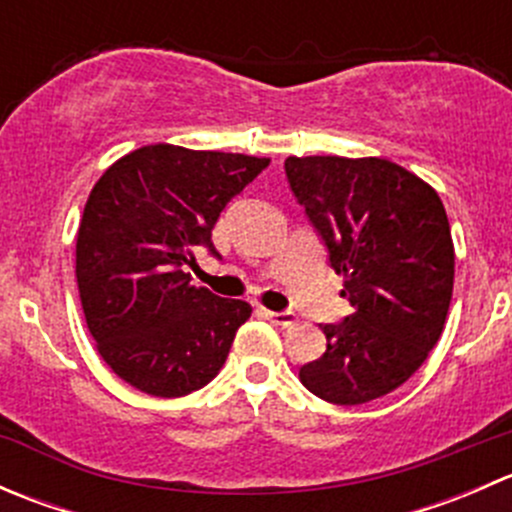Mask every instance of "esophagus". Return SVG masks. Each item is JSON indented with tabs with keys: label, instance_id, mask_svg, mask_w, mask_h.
<instances>
[{
	"label": "esophagus",
	"instance_id": "obj_1",
	"mask_svg": "<svg viewBox=\"0 0 512 512\" xmlns=\"http://www.w3.org/2000/svg\"><path fill=\"white\" fill-rule=\"evenodd\" d=\"M262 314H265L267 319H270L272 324H277V327H289V324H294V314L292 312H272V309H262Z\"/></svg>",
	"mask_w": 512,
	"mask_h": 512
}]
</instances>
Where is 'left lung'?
I'll use <instances>...</instances> for the list:
<instances>
[{
  "label": "left lung",
  "instance_id": "left-lung-1",
  "mask_svg": "<svg viewBox=\"0 0 512 512\" xmlns=\"http://www.w3.org/2000/svg\"><path fill=\"white\" fill-rule=\"evenodd\" d=\"M285 175L354 307L319 324L327 349L299 369L319 399L356 406L426 361L453 294V240L436 190L384 158L289 156Z\"/></svg>",
  "mask_w": 512,
  "mask_h": 512
}]
</instances>
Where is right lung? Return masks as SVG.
<instances>
[{
	"label": "right lung",
	"mask_w": 512,
	"mask_h": 512,
	"mask_svg": "<svg viewBox=\"0 0 512 512\" xmlns=\"http://www.w3.org/2000/svg\"><path fill=\"white\" fill-rule=\"evenodd\" d=\"M270 165L242 153L143 146L111 165L86 200L76 280L103 361L126 384L175 399L218 376L252 307L190 282L225 205Z\"/></svg>",
	"instance_id": "obj_1"
}]
</instances>
